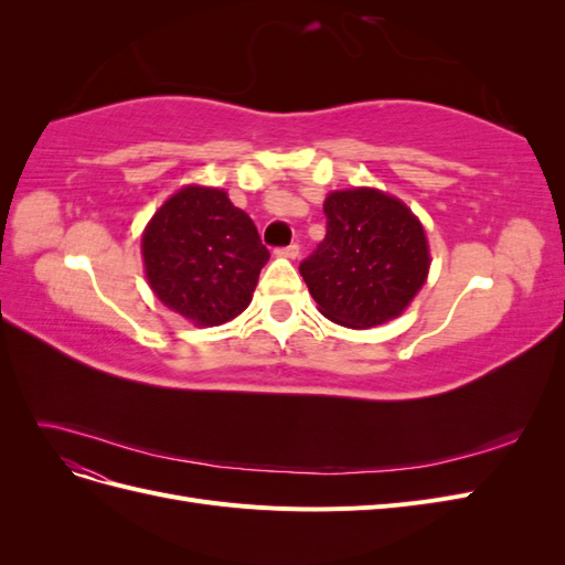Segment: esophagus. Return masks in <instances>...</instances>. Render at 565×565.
Instances as JSON below:
<instances>
[{
  "instance_id": "esophagus-1",
  "label": "esophagus",
  "mask_w": 565,
  "mask_h": 565,
  "mask_svg": "<svg viewBox=\"0 0 565 565\" xmlns=\"http://www.w3.org/2000/svg\"><path fill=\"white\" fill-rule=\"evenodd\" d=\"M276 254L287 256V259H297V256H299V245L292 243V245H287V247H280V249H276Z\"/></svg>"
}]
</instances>
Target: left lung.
<instances>
[{"label": "left lung", "instance_id": "obj_1", "mask_svg": "<svg viewBox=\"0 0 565 565\" xmlns=\"http://www.w3.org/2000/svg\"><path fill=\"white\" fill-rule=\"evenodd\" d=\"M322 212L328 233L299 266L318 311L353 330L398 318L431 266L419 218L374 188L334 191Z\"/></svg>", "mask_w": 565, "mask_h": 565}]
</instances>
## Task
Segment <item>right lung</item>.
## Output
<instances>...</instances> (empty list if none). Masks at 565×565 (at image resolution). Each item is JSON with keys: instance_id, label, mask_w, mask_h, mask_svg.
Instances as JSON below:
<instances>
[{"instance_id": "1", "label": "right lung", "mask_w": 565, "mask_h": 565, "mask_svg": "<svg viewBox=\"0 0 565 565\" xmlns=\"http://www.w3.org/2000/svg\"><path fill=\"white\" fill-rule=\"evenodd\" d=\"M143 264L152 292L200 328L241 316L268 262L254 221L226 191L185 185L143 231Z\"/></svg>"}]
</instances>
